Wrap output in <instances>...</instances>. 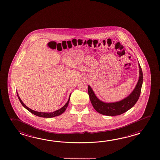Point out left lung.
Segmentation results:
<instances>
[{
	"label": "left lung",
	"mask_w": 160,
	"mask_h": 160,
	"mask_svg": "<svg viewBox=\"0 0 160 160\" xmlns=\"http://www.w3.org/2000/svg\"><path fill=\"white\" fill-rule=\"evenodd\" d=\"M139 78L136 87L126 98L114 102H105L96 96L90 85H88V93L92 105L99 113L108 116H118L132 108L139 99L143 83L142 69L138 62Z\"/></svg>",
	"instance_id": "left-lung-1"
}]
</instances>
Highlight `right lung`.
<instances>
[{
	"label": "right lung",
	"mask_w": 160,
	"mask_h": 160,
	"mask_svg": "<svg viewBox=\"0 0 160 160\" xmlns=\"http://www.w3.org/2000/svg\"><path fill=\"white\" fill-rule=\"evenodd\" d=\"M17 93L18 98L19 99L21 104L22 105V106H23L24 108H25L26 109H27L28 111H29L30 112H31L32 114H33L34 115L38 116V117H43V118H52V117H54L59 116V115L62 114L63 112H64L66 110V108H67L68 106V103H69L70 98V95H71V94H72V93H70V94L69 95V98H68V102H66V103L65 104V105L63 106L61 109H58L57 110L54 111V112H37V111H35V110H32V109L28 108L27 106L24 103L22 102V101L21 100L20 97H19V94H18V92H17Z\"/></svg>",
	"instance_id": "add662e5"
}]
</instances>
